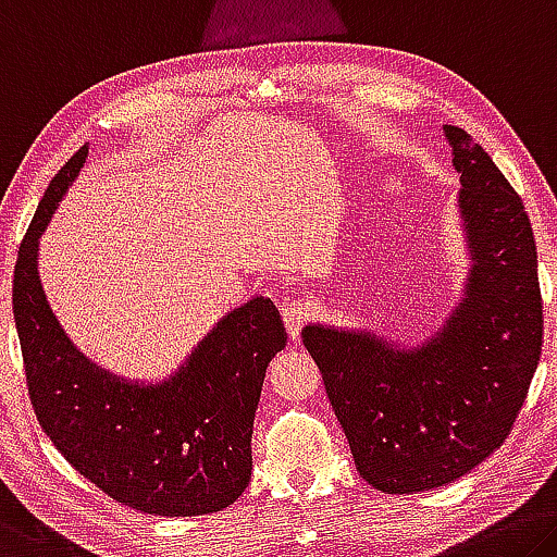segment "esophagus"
<instances>
[{
  "label": "esophagus",
  "instance_id": "obj_1",
  "mask_svg": "<svg viewBox=\"0 0 557 557\" xmlns=\"http://www.w3.org/2000/svg\"><path fill=\"white\" fill-rule=\"evenodd\" d=\"M307 317H310V305H307L305 299H287V302L282 305V320H285L287 332L293 334V339H297Z\"/></svg>",
  "mask_w": 557,
  "mask_h": 557
}]
</instances>
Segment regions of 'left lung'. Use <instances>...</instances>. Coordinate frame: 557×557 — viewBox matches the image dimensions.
Segmentation results:
<instances>
[{"label":"left lung","instance_id":"obj_1","mask_svg":"<svg viewBox=\"0 0 557 557\" xmlns=\"http://www.w3.org/2000/svg\"><path fill=\"white\" fill-rule=\"evenodd\" d=\"M444 134L471 258L461 302L417 347L320 322L302 330L357 471L382 493L438 488L485 461L541 361L543 299L523 200L463 128Z\"/></svg>","mask_w":557,"mask_h":557}]
</instances>
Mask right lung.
<instances>
[{
  "mask_svg": "<svg viewBox=\"0 0 557 557\" xmlns=\"http://www.w3.org/2000/svg\"><path fill=\"white\" fill-rule=\"evenodd\" d=\"M88 146L49 183L20 245L12 307L26 386L44 434L106 496L151 516H202L240 498L270 359L287 332L270 297L220 320L158 384L106 372L74 347L44 295L39 237L82 171Z\"/></svg>",
  "mask_w": 557,
  "mask_h": 557,
  "instance_id": "right-lung-1",
  "label": "right lung"
}]
</instances>
